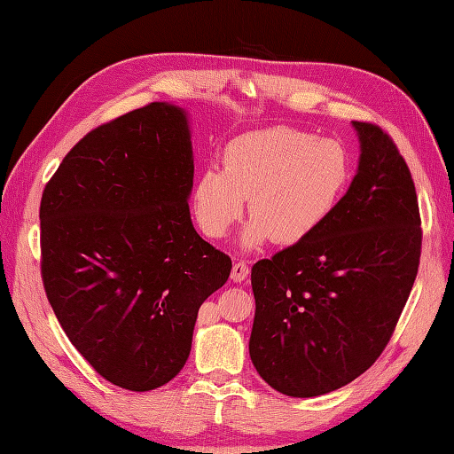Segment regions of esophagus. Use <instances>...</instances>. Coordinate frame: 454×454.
<instances>
[{
	"mask_svg": "<svg viewBox=\"0 0 454 454\" xmlns=\"http://www.w3.org/2000/svg\"><path fill=\"white\" fill-rule=\"evenodd\" d=\"M247 275H249L247 263L246 262H236L234 267H232V275H230V277H232L236 283H242V281H246Z\"/></svg>",
	"mask_w": 454,
	"mask_h": 454,
	"instance_id": "esophagus-1",
	"label": "esophagus"
}]
</instances>
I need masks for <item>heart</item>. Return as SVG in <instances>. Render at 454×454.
<instances>
[{
    "label": "heart",
    "instance_id": "1",
    "mask_svg": "<svg viewBox=\"0 0 454 454\" xmlns=\"http://www.w3.org/2000/svg\"><path fill=\"white\" fill-rule=\"evenodd\" d=\"M351 181V160L332 138L293 127L242 134L222 152V169L199 173L192 212L208 238H224L246 210V247L269 238L294 246L317 232L340 207Z\"/></svg>",
    "mask_w": 454,
    "mask_h": 454
}]
</instances>
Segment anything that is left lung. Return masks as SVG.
Masks as SVG:
<instances>
[{"mask_svg":"<svg viewBox=\"0 0 454 454\" xmlns=\"http://www.w3.org/2000/svg\"><path fill=\"white\" fill-rule=\"evenodd\" d=\"M353 127L361 160L340 207L304 242L252 267L249 356L293 398L322 396L372 366L418 275L423 232L408 163L380 127Z\"/></svg>","mask_w":454,"mask_h":454,"instance_id":"8db88e82","label":"left lung"}]
</instances>
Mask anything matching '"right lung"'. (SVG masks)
I'll return each instance as SVG.
<instances>
[{"mask_svg": "<svg viewBox=\"0 0 454 454\" xmlns=\"http://www.w3.org/2000/svg\"><path fill=\"white\" fill-rule=\"evenodd\" d=\"M187 114L150 103L66 153L41 199V275L67 340L114 387L160 388L185 364L200 304L232 259L192 228Z\"/></svg>", "mask_w": 454, "mask_h": 454, "instance_id": "1", "label": "right lung"}]
</instances>
